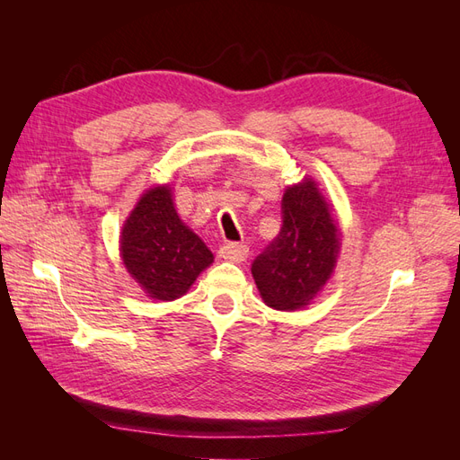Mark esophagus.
I'll list each match as a JSON object with an SVG mask.
<instances>
[{
  "label": "esophagus",
  "instance_id": "esophagus-1",
  "mask_svg": "<svg viewBox=\"0 0 460 460\" xmlns=\"http://www.w3.org/2000/svg\"><path fill=\"white\" fill-rule=\"evenodd\" d=\"M218 255L222 259H228L234 262H242L249 255V247L243 243H235V242H226L222 243L218 249Z\"/></svg>",
  "mask_w": 460,
  "mask_h": 460
}]
</instances>
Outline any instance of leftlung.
Instances as JSON below:
<instances>
[{
  "mask_svg": "<svg viewBox=\"0 0 460 460\" xmlns=\"http://www.w3.org/2000/svg\"><path fill=\"white\" fill-rule=\"evenodd\" d=\"M340 252V232L316 184L305 178L286 190L280 234L252 264L264 303L278 311L309 305L328 282Z\"/></svg>",
  "mask_w": 460,
  "mask_h": 460,
  "instance_id": "left-lung-1",
  "label": "left lung"
}]
</instances>
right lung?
Masks as SVG:
<instances>
[{
    "mask_svg": "<svg viewBox=\"0 0 460 460\" xmlns=\"http://www.w3.org/2000/svg\"><path fill=\"white\" fill-rule=\"evenodd\" d=\"M120 255L134 280L153 299L184 296L213 253L178 218L169 186H157L137 201L120 235Z\"/></svg>",
    "mask_w": 460,
    "mask_h": 460,
    "instance_id": "add662e5",
    "label": "right lung"
}]
</instances>
